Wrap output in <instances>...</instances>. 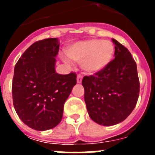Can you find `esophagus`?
I'll list each match as a JSON object with an SVG mask.
<instances>
[{
  "instance_id": "esophagus-1",
  "label": "esophagus",
  "mask_w": 155,
  "mask_h": 155,
  "mask_svg": "<svg viewBox=\"0 0 155 155\" xmlns=\"http://www.w3.org/2000/svg\"><path fill=\"white\" fill-rule=\"evenodd\" d=\"M82 81V76L81 74H78V76H77V82L78 83V84H80V83H81Z\"/></svg>"
}]
</instances>
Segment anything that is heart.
<instances>
[{
  "label": "heart",
  "instance_id": "b5f03b06",
  "mask_svg": "<svg viewBox=\"0 0 155 155\" xmlns=\"http://www.w3.org/2000/svg\"><path fill=\"white\" fill-rule=\"evenodd\" d=\"M70 60L81 63L87 73L102 71L111 62L114 54V46L109 40L88 39L75 42L66 50Z\"/></svg>",
  "mask_w": 155,
  "mask_h": 155
}]
</instances>
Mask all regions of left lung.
Listing matches in <instances>:
<instances>
[{
    "label": "left lung",
    "mask_w": 155,
    "mask_h": 155,
    "mask_svg": "<svg viewBox=\"0 0 155 155\" xmlns=\"http://www.w3.org/2000/svg\"><path fill=\"white\" fill-rule=\"evenodd\" d=\"M115 59L94 75L84 76V102L90 118L102 126L120 124L136 106L140 92L137 64L131 53L118 41Z\"/></svg>",
    "instance_id": "8db88e82"
}]
</instances>
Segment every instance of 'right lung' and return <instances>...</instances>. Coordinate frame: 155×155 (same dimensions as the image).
<instances>
[{
	"mask_svg": "<svg viewBox=\"0 0 155 155\" xmlns=\"http://www.w3.org/2000/svg\"><path fill=\"white\" fill-rule=\"evenodd\" d=\"M59 47L57 38L34 42L15 67L14 107L21 121L36 130H47L61 123L64 103L77 83L75 73L56 72Z\"/></svg>",
	"mask_w": 155,
	"mask_h": 155,
	"instance_id": "add662e5",
	"label": "right lung"
}]
</instances>
